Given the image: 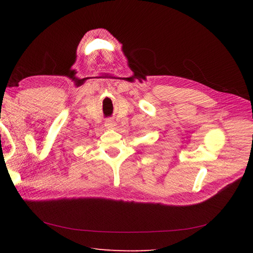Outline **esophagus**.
Listing matches in <instances>:
<instances>
[{
  "label": "esophagus",
  "instance_id": "34e87169",
  "mask_svg": "<svg viewBox=\"0 0 253 253\" xmlns=\"http://www.w3.org/2000/svg\"><path fill=\"white\" fill-rule=\"evenodd\" d=\"M105 126H106V128H113L115 126V124L113 123L111 120H107L106 122H105Z\"/></svg>",
  "mask_w": 253,
  "mask_h": 253
}]
</instances>
